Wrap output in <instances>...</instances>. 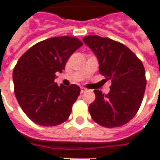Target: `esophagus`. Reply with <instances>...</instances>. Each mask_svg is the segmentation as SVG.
Instances as JSON below:
<instances>
[{
    "mask_svg": "<svg viewBox=\"0 0 160 160\" xmlns=\"http://www.w3.org/2000/svg\"><path fill=\"white\" fill-rule=\"evenodd\" d=\"M86 91H87V89L85 88V87H81V88H80V93H83V92H86Z\"/></svg>",
    "mask_w": 160,
    "mask_h": 160,
    "instance_id": "obj_1",
    "label": "esophagus"
}]
</instances>
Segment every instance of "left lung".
Here are the masks:
<instances>
[{
    "label": "left lung",
    "instance_id": "obj_1",
    "mask_svg": "<svg viewBox=\"0 0 160 160\" xmlns=\"http://www.w3.org/2000/svg\"><path fill=\"white\" fill-rule=\"evenodd\" d=\"M83 41L98 58L102 81L111 84L108 95L94 91L96 99L89 106L92 119L108 128L125 125L142 102L147 84L142 62L128 47L109 38L89 35Z\"/></svg>",
    "mask_w": 160,
    "mask_h": 160
}]
</instances>
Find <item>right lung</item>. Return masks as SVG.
Returning <instances> with one entry per match:
<instances>
[{
	"mask_svg": "<svg viewBox=\"0 0 160 160\" xmlns=\"http://www.w3.org/2000/svg\"><path fill=\"white\" fill-rule=\"evenodd\" d=\"M83 43L75 37L59 36L38 42L24 52L14 67V93L20 107L33 122L55 126L66 121L80 88L54 81L69 57Z\"/></svg>",
	"mask_w": 160,
	"mask_h": 160,
	"instance_id": "right-lung-1",
	"label": "right lung"
}]
</instances>
